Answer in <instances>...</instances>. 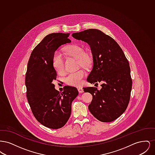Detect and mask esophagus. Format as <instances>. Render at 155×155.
Returning a JSON list of instances; mask_svg holds the SVG:
<instances>
[{
    "instance_id": "obj_1",
    "label": "esophagus",
    "mask_w": 155,
    "mask_h": 155,
    "mask_svg": "<svg viewBox=\"0 0 155 155\" xmlns=\"http://www.w3.org/2000/svg\"><path fill=\"white\" fill-rule=\"evenodd\" d=\"M78 91L79 93H82V92H84V89L82 88L79 87V88H78Z\"/></svg>"
}]
</instances>
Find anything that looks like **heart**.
I'll return each mask as SVG.
<instances>
[{"mask_svg":"<svg viewBox=\"0 0 155 155\" xmlns=\"http://www.w3.org/2000/svg\"><path fill=\"white\" fill-rule=\"evenodd\" d=\"M64 52L69 56L78 59L81 66L85 68H90L93 63V58L91 54L85 52L84 49L78 45H70L64 48ZM52 64L56 71L59 74H63L65 71L64 59L62 54L58 52H54L52 58ZM86 75L85 71L80 70L78 71L70 73L65 78L68 85L79 86L83 78Z\"/></svg>","mask_w":155,"mask_h":155,"instance_id":"1","label":"heart"}]
</instances>
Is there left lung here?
Wrapping results in <instances>:
<instances>
[{
    "mask_svg": "<svg viewBox=\"0 0 155 155\" xmlns=\"http://www.w3.org/2000/svg\"><path fill=\"white\" fill-rule=\"evenodd\" d=\"M72 37L91 47L94 64L87 81L95 86L102 83L100 90L84 88L92 95L89 110L102 122L113 121L125 111L130 100L133 81L128 61L114 39L100 30H84Z\"/></svg>",
    "mask_w": 155,
    "mask_h": 155,
    "instance_id": "1",
    "label": "left lung"
}]
</instances>
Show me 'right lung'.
<instances>
[{
  "instance_id": "right-lung-1",
  "label": "right lung",
  "mask_w": 155,
  "mask_h": 155,
  "mask_svg": "<svg viewBox=\"0 0 155 155\" xmlns=\"http://www.w3.org/2000/svg\"><path fill=\"white\" fill-rule=\"evenodd\" d=\"M70 34L52 33L33 49L25 74L27 98L34 117L41 124L58 129L66 124L71 112V103L78 95L74 87L64 86L59 92L52 81L57 73L52 64L54 52L62 45L71 42Z\"/></svg>"
}]
</instances>
